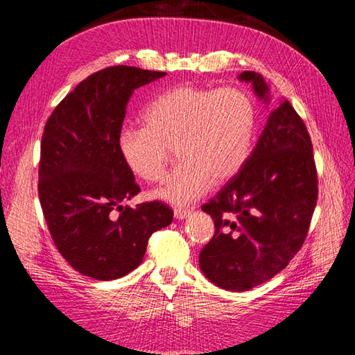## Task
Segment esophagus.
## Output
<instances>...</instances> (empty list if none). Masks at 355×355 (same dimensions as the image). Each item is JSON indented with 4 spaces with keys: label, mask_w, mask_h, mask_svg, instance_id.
I'll list each match as a JSON object with an SVG mask.
<instances>
[{
    "label": "esophagus",
    "mask_w": 355,
    "mask_h": 355,
    "mask_svg": "<svg viewBox=\"0 0 355 355\" xmlns=\"http://www.w3.org/2000/svg\"><path fill=\"white\" fill-rule=\"evenodd\" d=\"M192 215L191 210H186V209H175L173 210V216L177 218V220H186V218H189Z\"/></svg>",
    "instance_id": "esophagus-1"
}]
</instances>
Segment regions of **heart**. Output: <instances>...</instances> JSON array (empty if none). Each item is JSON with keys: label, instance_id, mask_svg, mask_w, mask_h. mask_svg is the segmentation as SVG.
Listing matches in <instances>:
<instances>
[{"label": "heart", "instance_id": "obj_1", "mask_svg": "<svg viewBox=\"0 0 355 355\" xmlns=\"http://www.w3.org/2000/svg\"><path fill=\"white\" fill-rule=\"evenodd\" d=\"M254 120L253 101L244 89L173 87L146 105L141 128L120 131L117 148L128 169L148 183L163 180L168 148H175L180 164L154 195L187 206L243 168Z\"/></svg>", "mask_w": 355, "mask_h": 355}]
</instances>
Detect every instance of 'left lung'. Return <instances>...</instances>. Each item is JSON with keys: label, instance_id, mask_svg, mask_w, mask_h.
Masks as SVG:
<instances>
[{"label": "left lung", "instance_id": "8db88e82", "mask_svg": "<svg viewBox=\"0 0 355 355\" xmlns=\"http://www.w3.org/2000/svg\"><path fill=\"white\" fill-rule=\"evenodd\" d=\"M238 78L268 107L270 85L261 74ZM315 201L310 135L291 103L279 99L243 168L201 207L215 223V235L200 253L201 271L229 291L267 282L302 247Z\"/></svg>", "mask_w": 355, "mask_h": 355}]
</instances>
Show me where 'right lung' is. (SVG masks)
<instances>
[{
	"instance_id": "1",
	"label": "right lung",
	"mask_w": 355,
	"mask_h": 355,
	"mask_svg": "<svg viewBox=\"0 0 355 355\" xmlns=\"http://www.w3.org/2000/svg\"><path fill=\"white\" fill-rule=\"evenodd\" d=\"M164 71L116 65L82 80L45 123L40 201L53 243L80 275L111 281L137 268L154 232L172 223L158 201L123 206L140 192L117 148L134 89Z\"/></svg>"
}]
</instances>
